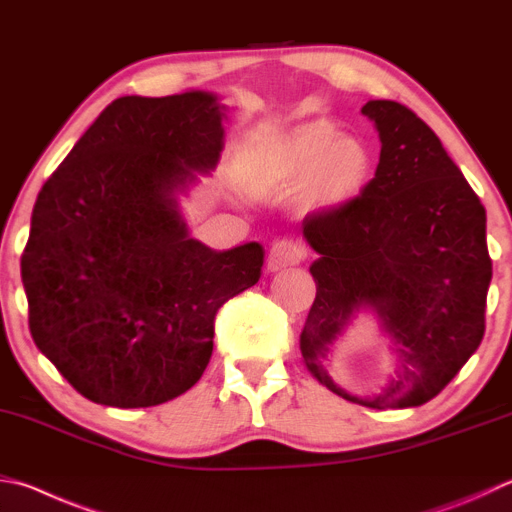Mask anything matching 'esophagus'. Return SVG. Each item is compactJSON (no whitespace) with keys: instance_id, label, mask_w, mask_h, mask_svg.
Returning <instances> with one entry per match:
<instances>
[{"instance_id":"34e87169","label":"esophagus","mask_w":512,"mask_h":512,"mask_svg":"<svg viewBox=\"0 0 512 512\" xmlns=\"http://www.w3.org/2000/svg\"><path fill=\"white\" fill-rule=\"evenodd\" d=\"M306 257V248L295 239H280L275 241L271 253H268V271L277 273L284 271V268H291L302 264Z\"/></svg>"}]
</instances>
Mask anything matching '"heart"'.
<instances>
[{"label": "heart", "instance_id": "obj_1", "mask_svg": "<svg viewBox=\"0 0 512 512\" xmlns=\"http://www.w3.org/2000/svg\"><path fill=\"white\" fill-rule=\"evenodd\" d=\"M239 165L250 192L275 197L302 188L306 208L336 210L365 190L374 161L360 138L318 118L248 134Z\"/></svg>", "mask_w": 512, "mask_h": 512}]
</instances>
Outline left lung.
I'll return each mask as SVG.
<instances>
[{
	"label": "left lung",
	"instance_id": "1",
	"mask_svg": "<svg viewBox=\"0 0 512 512\" xmlns=\"http://www.w3.org/2000/svg\"><path fill=\"white\" fill-rule=\"evenodd\" d=\"M360 111L378 129L380 161L351 203L304 219L320 257L300 349L306 369L345 401L405 410L432 401L481 345L492 280L486 208L412 109L369 100ZM360 310L377 315L395 353L388 383L369 397L328 374V353Z\"/></svg>",
	"mask_w": 512,
	"mask_h": 512
}]
</instances>
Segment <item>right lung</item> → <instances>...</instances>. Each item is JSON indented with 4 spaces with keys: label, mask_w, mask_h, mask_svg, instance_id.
<instances>
[{
    "label": "right lung",
    "mask_w": 512,
    "mask_h": 512,
    "mask_svg": "<svg viewBox=\"0 0 512 512\" xmlns=\"http://www.w3.org/2000/svg\"><path fill=\"white\" fill-rule=\"evenodd\" d=\"M226 111L210 91L118 98L37 194L22 255L31 336L89 401L129 410L188 392L219 306L262 277L257 241L212 250L179 206L219 163Z\"/></svg>",
    "instance_id": "obj_1"
}]
</instances>
